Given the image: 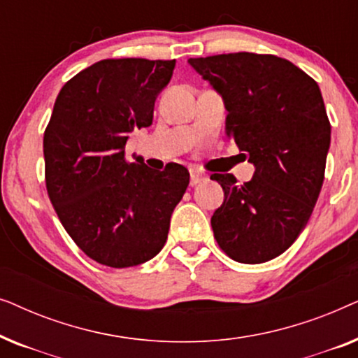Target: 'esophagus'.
Listing matches in <instances>:
<instances>
[{
	"label": "esophagus",
	"instance_id": "34e87169",
	"mask_svg": "<svg viewBox=\"0 0 358 358\" xmlns=\"http://www.w3.org/2000/svg\"><path fill=\"white\" fill-rule=\"evenodd\" d=\"M202 180H205L203 174L197 173V171H192V173H190V185H197L202 182Z\"/></svg>",
	"mask_w": 358,
	"mask_h": 358
}]
</instances>
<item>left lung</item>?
<instances>
[{"instance_id":"obj_1","label":"left lung","mask_w":358,"mask_h":358,"mask_svg":"<svg viewBox=\"0 0 358 358\" xmlns=\"http://www.w3.org/2000/svg\"><path fill=\"white\" fill-rule=\"evenodd\" d=\"M189 63L224 97V134L256 166L241 185L231 174L210 176L224 192L213 236L233 261H271L300 236L324 180L331 124L320 86L275 55L238 52Z\"/></svg>"}]
</instances>
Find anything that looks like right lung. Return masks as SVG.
Wrapping results in <instances>:
<instances>
[{"label": "right lung", "mask_w": 358, "mask_h": 358, "mask_svg": "<svg viewBox=\"0 0 358 358\" xmlns=\"http://www.w3.org/2000/svg\"><path fill=\"white\" fill-rule=\"evenodd\" d=\"M176 60L109 58L58 92L43 134L45 185L63 228L102 266L143 264L163 249L171 213L189 185V171H163L125 159L135 129L153 124L155 101Z\"/></svg>", "instance_id": "1"}]
</instances>
